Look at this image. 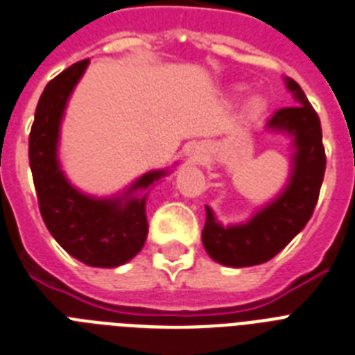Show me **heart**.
<instances>
[{"instance_id": "b5f03b06", "label": "heart", "mask_w": 355, "mask_h": 355, "mask_svg": "<svg viewBox=\"0 0 355 355\" xmlns=\"http://www.w3.org/2000/svg\"><path fill=\"white\" fill-rule=\"evenodd\" d=\"M247 108L250 110V112H257V110L261 108V99H257V98L250 99V101H248V105H247Z\"/></svg>"}]
</instances>
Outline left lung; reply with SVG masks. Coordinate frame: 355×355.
<instances>
[{
	"instance_id": "1",
	"label": "left lung",
	"mask_w": 355,
	"mask_h": 355,
	"mask_svg": "<svg viewBox=\"0 0 355 355\" xmlns=\"http://www.w3.org/2000/svg\"><path fill=\"white\" fill-rule=\"evenodd\" d=\"M285 83L297 105L276 110L266 128L292 137L295 152L288 184L243 225L223 227L207 207V223L201 234L203 247L221 265L241 268L272 259L303 230L318 203L327 166L321 121L300 85L290 78H285Z\"/></svg>"
}]
</instances>
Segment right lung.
Here are the masks:
<instances>
[{
    "label": "right lung",
    "instance_id": "add662e5",
    "mask_svg": "<svg viewBox=\"0 0 355 355\" xmlns=\"http://www.w3.org/2000/svg\"><path fill=\"white\" fill-rule=\"evenodd\" d=\"M89 67L78 61L46 85L36 107L28 136V159L41 218L55 241L89 266L112 268L130 261L145 245L146 190L166 171L141 175L119 198L98 199L69 183L58 161L60 127L70 94Z\"/></svg>",
    "mask_w": 355,
    "mask_h": 355
}]
</instances>
